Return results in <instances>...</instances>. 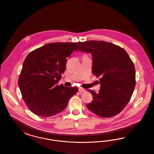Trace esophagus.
<instances>
[{
    "label": "esophagus",
    "mask_w": 154,
    "mask_h": 154,
    "mask_svg": "<svg viewBox=\"0 0 154 154\" xmlns=\"http://www.w3.org/2000/svg\"><path fill=\"white\" fill-rule=\"evenodd\" d=\"M79 91L81 92H85L86 91V90L85 89H83L82 88H79Z\"/></svg>",
    "instance_id": "esophagus-1"
}]
</instances>
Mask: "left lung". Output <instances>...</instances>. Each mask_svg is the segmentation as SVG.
Instances as JSON below:
<instances>
[{
  "instance_id": "1",
  "label": "left lung",
  "mask_w": 154,
  "mask_h": 154,
  "mask_svg": "<svg viewBox=\"0 0 154 154\" xmlns=\"http://www.w3.org/2000/svg\"><path fill=\"white\" fill-rule=\"evenodd\" d=\"M91 53L92 73L99 77L98 93L88 89L93 100L87 104L89 110L104 118L114 117L131 100L136 85L135 67L124 48L104 41L79 42L75 51Z\"/></svg>"
}]
</instances>
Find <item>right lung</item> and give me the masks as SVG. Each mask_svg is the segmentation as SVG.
<instances>
[{
	"label": "right lung",
	"mask_w": 154,
	"mask_h": 154,
	"mask_svg": "<svg viewBox=\"0 0 154 154\" xmlns=\"http://www.w3.org/2000/svg\"><path fill=\"white\" fill-rule=\"evenodd\" d=\"M78 43L45 44L30 52L25 59L18 79L22 99L29 110L43 117L53 116L65 110L76 87L57 85L66 70V58Z\"/></svg>",
	"instance_id": "right-lung-1"
}]
</instances>
